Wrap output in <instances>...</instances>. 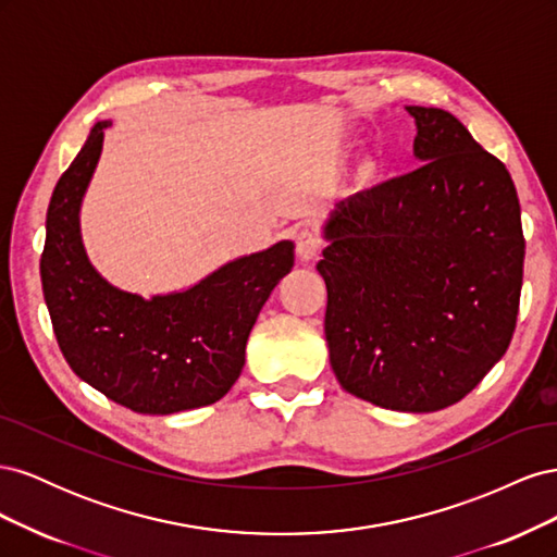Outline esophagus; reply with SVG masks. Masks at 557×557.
I'll return each instance as SVG.
<instances>
[{
    "mask_svg": "<svg viewBox=\"0 0 557 557\" xmlns=\"http://www.w3.org/2000/svg\"><path fill=\"white\" fill-rule=\"evenodd\" d=\"M295 242H297V256L301 262L313 260L318 256L320 244H323V239H320V234L315 230H301Z\"/></svg>",
    "mask_w": 557,
    "mask_h": 557,
    "instance_id": "1",
    "label": "esophagus"
}]
</instances>
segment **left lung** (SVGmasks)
Here are the masks:
<instances>
[{"label":"left lung","mask_w":557,"mask_h":557,"mask_svg":"<svg viewBox=\"0 0 557 557\" xmlns=\"http://www.w3.org/2000/svg\"><path fill=\"white\" fill-rule=\"evenodd\" d=\"M413 172L350 195L323 223L325 339L344 391L432 413L507 352L522 288L520 205L495 156L444 109L407 107Z\"/></svg>","instance_id":"left-lung-1"}]
</instances>
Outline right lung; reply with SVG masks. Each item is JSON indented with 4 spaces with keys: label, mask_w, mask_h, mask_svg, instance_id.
Segmentation results:
<instances>
[{
    "label": "right lung",
    "mask_w": 557,
    "mask_h": 557,
    "mask_svg": "<svg viewBox=\"0 0 557 557\" xmlns=\"http://www.w3.org/2000/svg\"><path fill=\"white\" fill-rule=\"evenodd\" d=\"M99 121L50 197L41 256L44 299L74 374L137 413L170 416L227 395L246 362V342L295 244L239 256L183 290L144 297L109 283L90 262L81 207L102 156Z\"/></svg>",
    "instance_id": "1"
}]
</instances>
